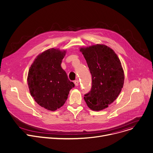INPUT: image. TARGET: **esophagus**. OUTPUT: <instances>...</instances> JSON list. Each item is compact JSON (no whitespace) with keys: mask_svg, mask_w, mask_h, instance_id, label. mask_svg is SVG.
Instances as JSON below:
<instances>
[{"mask_svg":"<svg viewBox=\"0 0 153 153\" xmlns=\"http://www.w3.org/2000/svg\"><path fill=\"white\" fill-rule=\"evenodd\" d=\"M74 84H75V86H77L79 85V80H74Z\"/></svg>","mask_w":153,"mask_h":153,"instance_id":"esophagus-1","label":"esophagus"}]
</instances>
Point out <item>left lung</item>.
Segmentation results:
<instances>
[{
  "mask_svg": "<svg viewBox=\"0 0 153 153\" xmlns=\"http://www.w3.org/2000/svg\"><path fill=\"white\" fill-rule=\"evenodd\" d=\"M92 75V88L84 100L89 109L100 111L112 103L124 85V73L114 51L105 44L80 47Z\"/></svg>",
  "mask_w": 153,
  "mask_h": 153,
  "instance_id": "8db88e82",
  "label": "left lung"
}]
</instances>
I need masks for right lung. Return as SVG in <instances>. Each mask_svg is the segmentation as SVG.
I'll return each instance as SVG.
<instances>
[{
    "label": "right lung",
    "mask_w": 153,
    "mask_h": 153,
    "mask_svg": "<svg viewBox=\"0 0 153 153\" xmlns=\"http://www.w3.org/2000/svg\"><path fill=\"white\" fill-rule=\"evenodd\" d=\"M65 54V50H46L36 57L29 70L27 81L30 95L40 106L48 111L62 107L74 87L61 66Z\"/></svg>",
    "instance_id": "obj_1"
}]
</instances>
